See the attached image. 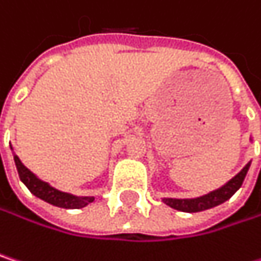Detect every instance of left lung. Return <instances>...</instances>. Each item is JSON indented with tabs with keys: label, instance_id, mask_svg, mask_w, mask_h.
Instances as JSON below:
<instances>
[{
	"label": "left lung",
	"instance_id": "left-lung-1",
	"mask_svg": "<svg viewBox=\"0 0 261 261\" xmlns=\"http://www.w3.org/2000/svg\"><path fill=\"white\" fill-rule=\"evenodd\" d=\"M249 166H251V162L246 163V166L237 175H234L230 181L225 182L222 187L212 190L202 196H198V198H163V202L166 205L178 210V212H186V213H196V212L213 208V207L228 201L240 189Z\"/></svg>",
	"mask_w": 261,
	"mask_h": 261
}]
</instances>
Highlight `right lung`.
I'll list each match as a JSON object with an SVG mask.
<instances>
[{
    "mask_svg": "<svg viewBox=\"0 0 261 261\" xmlns=\"http://www.w3.org/2000/svg\"><path fill=\"white\" fill-rule=\"evenodd\" d=\"M13 159H15V165H16L21 181L25 184L28 190L34 196L43 199L45 202L53 204L56 207H62V208H83L87 204L93 202L95 199L93 196H75V195L57 190L48 182L42 181L37 175H34L28 168H25L18 155H13Z\"/></svg>",
    "mask_w": 261,
    "mask_h": 261,
    "instance_id": "1",
    "label": "right lung"
}]
</instances>
